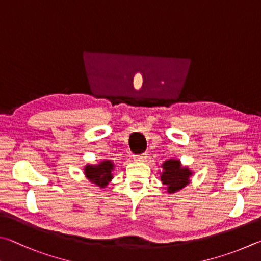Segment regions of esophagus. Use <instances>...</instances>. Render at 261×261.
Wrapping results in <instances>:
<instances>
[{"mask_svg":"<svg viewBox=\"0 0 261 261\" xmlns=\"http://www.w3.org/2000/svg\"><path fill=\"white\" fill-rule=\"evenodd\" d=\"M147 158H148L147 153H142V154H139V156H134V157H133L134 162H143V161H145V159H147Z\"/></svg>","mask_w":261,"mask_h":261,"instance_id":"1","label":"esophagus"}]
</instances>
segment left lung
<instances>
[{
    "instance_id": "8db88e82",
    "label": "left lung",
    "mask_w": 261,
    "mask_h": 261,
    "mask_svg": "<svg viewBox=\"0 0 261 261\" xmlns=\"http://www.w3.org/2000/svg\"><path fill=\"white\" fill-rule=\"evenodd\" d=\"M163 171L161 174V180L163 185L166 186V193L175 194L190 184V179L194 174L188 166L182 165L180 159L170 158L166 159L162 164Z\"/></svg>"
}]
</instances>
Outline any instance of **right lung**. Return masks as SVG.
<instances>
[{
  "mask_svg": "<svg viewBox=\"0 0 261 261\" xmlns=\"http://www.w3.org/2000/svg\"><path fill=\"white\" fill-rule=\"evenodd\" d=\"M113 171L114 163L110 159H102L97 164H87L84 167L86 179L99 188H107L113 179Z\"/></svg>",
  "mask_w": 261,
  "mask_h": 261,
  "instance_id": "obj_1",
  "label": "right lung"
}]
</instances>
